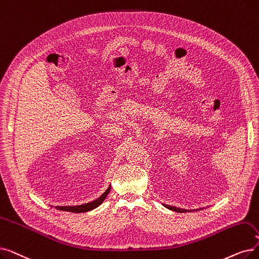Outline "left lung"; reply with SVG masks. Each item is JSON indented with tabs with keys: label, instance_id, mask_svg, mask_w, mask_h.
I'll return each instance as SVG.
<instances>
[{
	"label": "left lung",
	"instance_id": "8db88e82",
	"mask_svg": "<svg viewBox=\"0 0 259 259\" xmlns=\"http://www.w3.org/2000/svg\"><path fill=\"white\" fill-rule=\"evenodd\" d=\"M166 208H168V209H170V210H174V211H177V212H189V211H192V209H184V208H179V207H175V206H170V205H167V204H163ZM200 209H202V208H199V209H194V210H196V211H198V210H200Z\"/></svg>",
	"mask_w": 259,
	"mask_h": 259
}]
</instances>
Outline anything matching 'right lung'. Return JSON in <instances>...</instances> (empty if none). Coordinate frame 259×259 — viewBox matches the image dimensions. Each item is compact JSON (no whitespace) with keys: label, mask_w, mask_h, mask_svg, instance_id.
<instances>
[{"label":"right lung","mask_w":259,"mask_h":259,"mask_svg":"<svg viewBox=\"0 0 259 259\" xmlns=\"http://www.w3.org/2000/svg\"><path fill=\"white\" fill-rule=\"evenodd\" d=\"M110 189H111V186L109 185V187L106 189V192L102 196L92 202H89V203H84L81 205H73V206H55V208H57L59 210H64V211H71V212H85L89 210H92L103 203L104 200L107 198L108 194L110 193Z\"/></svg>","instance_id":"right-lung-1"}]
</instances>
